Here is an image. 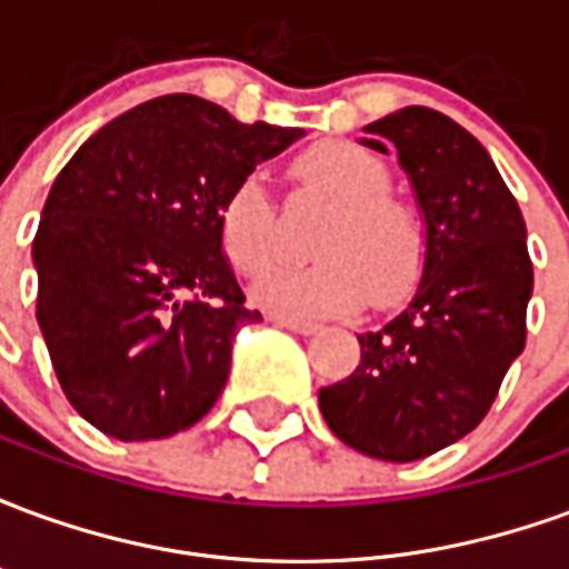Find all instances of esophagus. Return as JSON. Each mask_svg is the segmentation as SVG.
<instances>
[{
    "label": "esophagus",
    "mask_w": 569,
    "mask_h": 569,
    "mask_svg": "<svg viewBox=\"0 0 569 569\" xmlns=\"http://www.w3.org/2000/svg\"><path fill=\"white\" fill-rule=\"evenodd\" d=\"M271 322L273 326H283V329H289V332L296 335H317V329H320V326H313V322L292 320V317H280V313H273Z\"/></svg>",
    "instance_id": "esophagus-1"
}]
</instances>
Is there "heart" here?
Masks as SVG:
<instances>
[{
	"label": "heart",
	"mask_w": 569,
	"mask_h": 569,
	"mask_svg": "<svg viewBox=\"0 0 569 569\" xmlns=\"http://www.w3.org/2000/svg\"><path fill=\"white\" fill-rule=\"evenodd\" d=\"M292 176L335 203L317 240L322 259L313 264L268 268L277 256V200L261 173L240 176L216 212L231 268H268L252 298L292 320L350 313L369 296L378 308L399 305L427 271L429 228L418 203L390 191V163L359 142L326 140L298 154Z\"/></svg>",
	"instance_id": "1"
}]
</instances>
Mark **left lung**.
I'll return each mask as SVG.
<instances>
[{
    "label": "left lung",
    "instance_id": "8db88e82",
    "mask_svg": "<svg viewBox=\"0 0 569 569\" xmlns=\"http://www.w3.org/2000/svg\"><path fill=\"white\" fill-rule=\"evenodd\" d=\"M366 146L396 149L429 228L411 305L359 335L362 359L322 387L320 411L357 451L411 463L485 420L527 341L533 261L525 216L485 146L427 106L371 121Z\"/></svg>",
    "mask_w": 569,
    "mask_h": 569
}]
</instances>
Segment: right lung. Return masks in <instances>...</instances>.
Here are the masks:
<instances>
[{"label":"right lung","instance_id":"obj_1","mask_svg":"<svg viewBox=\"0 0 569 569\" xmlns=\"http://www.w3.org/2000/svg\"><path fill=\"white\" fill-rule=\"evenodd\" d=\"M305 137L167 93L93 133L51 186L32 240L36 320L69 406L121 441L194 427L231 341L259 322L219 247L240 176Z\"/></svg>","mask_w":569,"mask_h":569}]
</instances>
